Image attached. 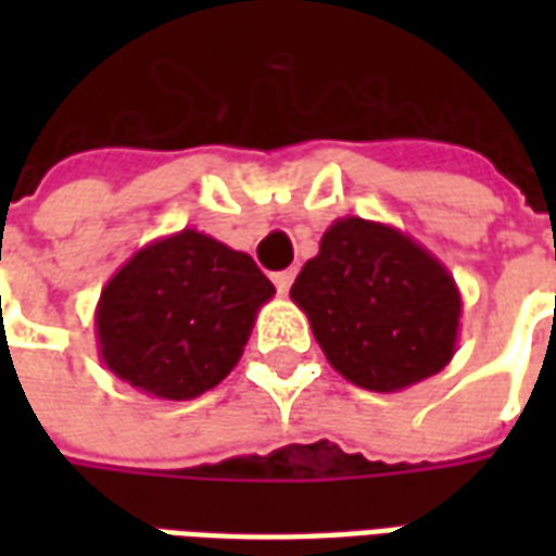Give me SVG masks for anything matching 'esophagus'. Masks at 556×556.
I'll use <instances>...</instances> for the list:
<instances>
[{
    "mask_svg": "<svg viewBox=\"0 0 556 556\" xmlns=\"http://www.w3.org/2000/svg\"><path fill=\"white\" fill-rule=\"evenodd\" d=\"M291 282H294V270H279V274H274V286H277L279 294H286L291 289Z\"/></svg>",
    "mask_w": 556,
    "mask_h": 556,
    "instance_id": "34e87169",
    "label": "esophagus"
}]
</instances>
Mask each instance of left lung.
I'll return each instance as SVG.
<instances>
[{
	"instance_id": "8db88e82",
	"label": "left lung",
	"mask_w": 556,
	"mask_h": 556,
	"mask_svg": "<svg viewBox=\"0 0 556 556\" xmlns=\"http://www.w3.org/2000/svg\"><path fill=\"white\" fill-rule=\"evenodd\" d=\"M327 363L345 381L396 393L438 375L458 349L453 274L405 231L342 217L291 286Z\"/></svg>"
}]
</instances>
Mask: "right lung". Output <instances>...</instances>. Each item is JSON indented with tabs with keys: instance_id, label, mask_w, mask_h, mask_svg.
Wrapping results in <instances>:
<instances>
[{
	"instance_id": "1",
	"label": "right lung",
	"mask_w": 556,
	"mask_h": 556,
	"mask_svg": "<svg viewBox=\"0 0 556 556\" xmlns=\"http://www.w3.org/2000/svg\"><path fill=\"white\" fill-rule=\"evenodd\" d=\"M274 282L241 250L181 229L146 243L103 286L101 363L139 393L187 402L238 366Z\"/></svg>"
}]
</instances>
